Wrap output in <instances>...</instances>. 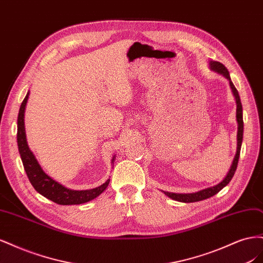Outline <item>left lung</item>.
<instances>
[{
	"mask_svg": "<svg viewBox=\"0 0 263 263\" xmlns=\"http://www.w3.org/2000/svg\"><path fill=\"white\" fill-rule=\"evenodd\" d=\"M210 68L212 71H215V72L225 77L227 80L229 81V85L230 89H232L233 95L236 101V119H237V124H238V128H237V150H236V155L234 157V160L232 165H230V169L227 172V174L225 176V178L222 179L219 183H217L216 185L214 186H210L203 189L201 191H197V192L194 193H172V192H162L169 196L170 198L174 201L178 202H182V203H193V202H198V201H203L206 200V198H210L212 196H214L215 194H217L220 190L224 189L228 183L230 182V180L233 179L234 174L236 172L237 169V164H238V160H239V155H240V149H241V144H242V136H243V119H242V105L240 102V97L238 94V91L235 87L234 83L232 82V79H230L228 70L226 69V67L222 65V63L218 62V61H210Z\"/></svg>",
	"mask_w": 263,
	"mask_h": 263,
	"instance_id": "obj_1",
	"label": "left lung"
}]
</instances>
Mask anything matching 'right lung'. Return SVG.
Here are the masks:
<instances>
[{
    "label": "right lung",
    "mask_w": 263,
    "mask_h": 263,
    "mask_svg": "<svg viewBox=\"0 0 263 263\" xmlns=\"http://www.w3.org/2000/svg\"><path fill=\"white\" fill-rule=\"evenodd\" d=\"M29 97V91L27 92L25 99L22 102L20 107L18 117H17V146L21 155L22 162L24 169L26 171L27 177L31 183V185L37 191L39 194H42L48 200L60 204V205H77L83 204L94 200L95 197L101 195L106 187L108 186L109 179H107L102 185L90 189V190H71L60 184L59 182L50 178L47 174L41 164L38 163L35 155L33 154L28 147L27 139H26V132H25V108ZM115 155L112 158V163L114 164Z\"/></svg>",
    "instance_id": "add662e5"
}]
</instances>
